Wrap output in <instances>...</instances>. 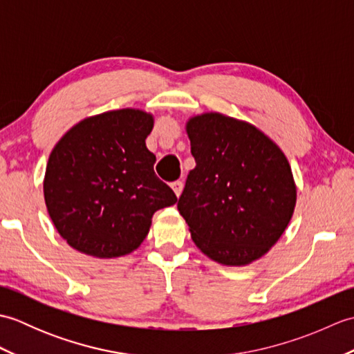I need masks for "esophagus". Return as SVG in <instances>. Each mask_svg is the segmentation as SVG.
<instances>
[{"label": "esophagus", "instance_id": "esophagus-1", "mask_svg": "<svg viewBox=\"0 0 354 354\" xmlns=\"http://www.w3.org/2000/svg\"><path fill=\"white\" fill-rule=\"evenodd\" d=\"M170 185H171V189H173V192H175L176 196H179V194L183 193V187H184L183 181H173Z\"/></svg>", "mask_w": 354, "mask_h": 354}]
</instances>
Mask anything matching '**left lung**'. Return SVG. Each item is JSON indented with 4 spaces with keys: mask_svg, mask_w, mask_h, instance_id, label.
<instances>
[{
    "mask_svg": "<svg viewBox=\"0 0 354 354\" xmlns=\"http://www.w3.org/2000/svg\"><path fill=\"white\" fill-rule=\"evenodd\" d=\"M196 167L178 209L193 242L222 265L265 255L288 227L297 201L290 165L257 127L222 114L187 123Z\"/></svg>",
    "mask_w": 354,
    "mask_h": 354,
    "instance_id": "8db88e82",
    "label": "left lung"
}]
</instances>
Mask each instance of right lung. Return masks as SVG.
<instances>
[{"label":"right lung","instance_id":"right-lung-1","mask_svg":"<svg viewBox=\"0 0 354 354\" xmlns=\"http://www.w3.org/2000/svg\"><path fill=\"white\" fill-rule=\"evenodd\" d=\"M150 114L118 109L85 118L53 149L44 179L48 214L66 243L99 259L129 254L152 216L178 201L146 147Z\"/></svg>","mask_w":354,"mask_h":354}]
</instances>
